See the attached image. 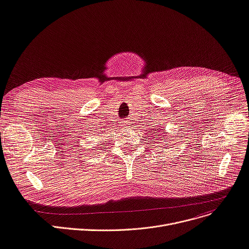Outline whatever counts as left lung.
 <instances>
[{
  "label": "left lung",
  "instance_id": "1",
  "mask_svg": "<svg viewBox=\"0 0 249 249\" xmlns=\"http://www.w3.org/2000/svg\"><path fill=\"white\" fill-rule=\"evenodd\" d=\"M161 132H164V133H166V132L164 131V129H161ZM156 133H157V132H156ZM160 134H163V133H160ZM165 136H166V135H163V137H160V138H164ZM163 140H164V139H163Z\"/></svg>",
  "mask_w": 249,
  "mask_h": 249
}]
</instances>
